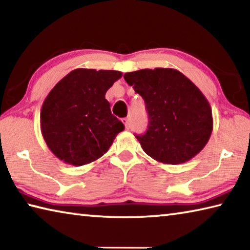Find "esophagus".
Wrapping results in <instances>:
<instances>
[{
  "label": "esophagus",
  "instance_id": "1",
  "mask_svg": "<svg viewBox=\"0 0 250 250\" xmlns=\"http://www.w3.org/2000/svg\"><path fill=\"white\" fill-rule=\"evenodd\" d=\"M122 122H124V124H125V129H129L130 128V120L128 119V118H125V119H122Z\"/></svg>",
  "mask_w": 250,
  "mask_h": 250
}]
</instances>
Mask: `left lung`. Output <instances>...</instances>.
<instances>
[{
	"label": "left lung",
	"instance_id": "8db88e82",
	"mask_svg": "<svg viewBox=\"0 0 250 250\" xmlns=\"http://www.w3.org/2000/svg\"><path fill=\"white\" fill-rule=\"evenodd\" d=\"M124 78L140 95L149 116L145 134H135L143 151L166 164L191 160L208 142L213 117L202 91L179 70L141 69Z\"/></svg>",
	"mask_w": 250,
	"mask_h": 250
}]
</instances>
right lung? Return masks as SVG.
<instances>
[{"label": "right lung", "instance_id": "right-lung-1", "mask_svg": "<svg viewBox=\"0 0 250 250\" xmlns=\"http://www.w3.org/2000/svg\"><path fill=\"white\" fill-rule=\"evenodd\" d=\"M121 77L117 70L78 68L50 90L41 110V128L59 160L75 167L94 162L125 130L104 97Z\"/></svg>", "mask_w": 250, "mask_h": 250}]
</instances>
